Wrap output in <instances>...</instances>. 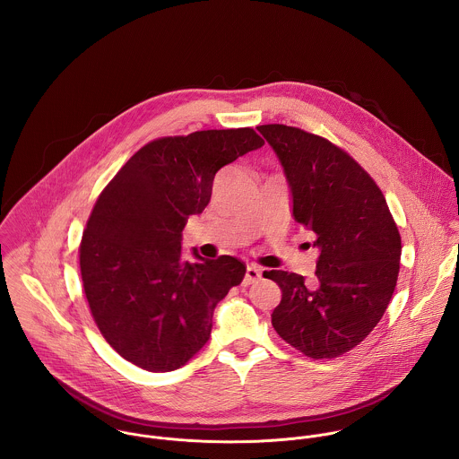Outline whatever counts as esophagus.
Segmentation results:
<instances>
[{
  "mask_svg": "<svg viewBox=\"0 0 459 459\" xmlns=\"http://www.w3.org/2000/svg\"><path fill=\"white\" fill-rule=\"evenodd\" d=\"M263 270L260 266H256V264H249L247 268H246V277H244V286H249V284H253V282H256L258 279H262Z\"/></svg>",
  "mask_w": 459,
  "mask_h": 459,
  "instance_id": "34e87169",
  "label": "esophagus"
}]
</instances>
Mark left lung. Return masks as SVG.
<instances>
[{"instance_id": "left-lung-1", "label": "left lung", "mask_w": 459, "mask_h": 459, "mask_svg": "<svg viewBox=\"0 0 459 459\" xmlns=\"http://www.w3.org/2000/svg\"><path fill=\"white\" fill-rule=\"evenodd\" d=\"M258 131L275 152L291 215L316 235V282L286 270L263 275L282 291L275 332L311 359H333L364 341L393 297L401 237L375 180L327 139L288 126Z\"/></svg>"}]
</instances>
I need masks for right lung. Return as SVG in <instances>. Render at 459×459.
<instances>
[{
  "label": "right lung",
  "instance_id": "1",
  "mask_svg": "<svg viewBox=\"0 0 459 459\" xmlns=\"http://www.w3.org/2000/svg\"><path fill=\"white\" fill-rule=\"evenodd\" d=\"M263 144L247 127L155 139L97 199L79 249L82 286L104 339L137 368H182L242 282L246 264L233 256L184 260L182 231L210 203L215 173Z\"/></svg>",
  "mask_w": 459,
  "mask_h": 459
}]
</instances>
